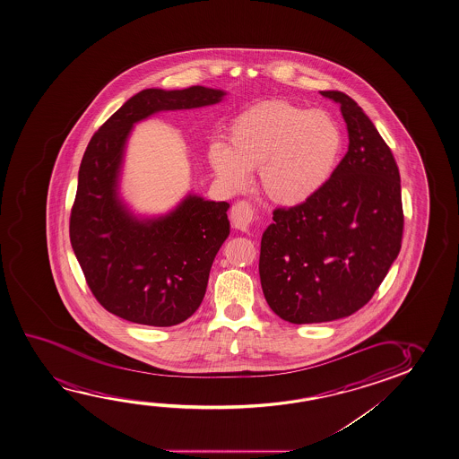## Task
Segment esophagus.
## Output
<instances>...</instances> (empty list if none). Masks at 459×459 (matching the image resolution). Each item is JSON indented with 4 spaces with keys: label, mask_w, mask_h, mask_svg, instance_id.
Wrapping results in <instances>:
<instances>
[{
    "label": "esophagus",
    "mask_w": 459,
    "mask_h": 459,
    "mask_svg": "<svg viewBox=\"0 0 459 459\" xmlns=\"http://www.w3.org/2000/svg\"><path fill=\"white\" fill-rule=\"evenodd\" d=\"M230 221L232 226L238 230H245L251 227L254 221V208L249 205L247 202H238L232 206V212H230Z\"/></svg>",
    "instance_id": "obj_1"
}]
</instances>
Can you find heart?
<instances>
[{"label": "heart", "mask_w": 459, "mask_h": 459, "mask_svg": "<svg viewBox=\"0 0 459 459\" xmlns=\"http://www.w3.org/2000/svg\"><path fill=\"white\" fill-rule=\"evenodd\" d=\"M342 133L332 115L306 110L287 100H264L238 113L227 131V146L212 143L208 160L232 191L259 169L268 199L293 206L325 186L338 164Z\"/></svg>", "instance_id": "heart-1"}]
</instances>
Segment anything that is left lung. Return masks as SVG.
<instances>
[{
	"label": "left lung",
	"instance_id": "8db88e82",
	"mask_svg": "<svg viewBox=\"0 0 459 459\" xmlns=\"http://www.w3.org/2000/svg\"><path fill=\"white\" fill-rule=\"evenodd\" d=\"M338 102L346 156L311 199L276 208L260 243V284L273 313L320 324L359 311L398 257L404 229L401 178L392 150L355 100Z\"/></svg>",
	"mask_w": 459,
	"mask_h": 459
}]
</instances>
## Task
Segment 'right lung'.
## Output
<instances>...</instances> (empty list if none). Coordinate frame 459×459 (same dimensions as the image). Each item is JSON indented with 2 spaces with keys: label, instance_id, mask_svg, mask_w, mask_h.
<instances>
[{
  "label": "right lung",
  "instance_id": "right-lung-1",
  "mask_svg": "<svg viewBox=\"0 0 459 459\" xmlns=\"http://www.w3.org/2000/svg\"><path fill=\"white\" fill-rule=\"evenodd\" d=\"M222 90L148 88L98 129L80 164L69 237L88 287L108 313L134 324L172 326L205 297L212 260L230 233L227 202L189 194L160 218L134 216L118 194L133 126L153 113L218 104Z\"/></svg>",
  "mask_w": 459,
  "mask_h": 459
}]
</instances>
